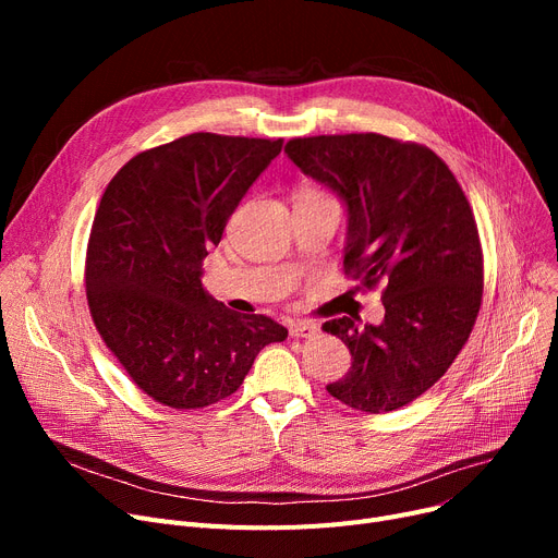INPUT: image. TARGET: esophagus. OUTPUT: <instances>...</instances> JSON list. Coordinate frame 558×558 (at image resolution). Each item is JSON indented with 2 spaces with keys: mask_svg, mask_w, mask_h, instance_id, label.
<instances>
[{
  "mask_svg": "<svg viewBox=\"0 0 558 558\" xmlns=\"http://www.w3.org/2000/svg\"><path fill=\"white\" fill-rule=\"evenodd\" d=\"M316 332H318V324L316 320H307V318H301V320H296V324L289 326L291 337H314Z\"/></svg>",
  "mask_w": 558,
  "mask_h": 558,
  "instance_id": "obj_1",
  "label": "esophagus"
}]
</instances>
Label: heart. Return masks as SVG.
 <instances>
[{
  "label": "heart",
  "mask_w": 558,
  "mask_h": 558,
  "mask_svg": "<svg viewBox=\"0 0 558 558\" xmlns=\"http://www.w3.org/2000/svg\"><path fill=\"white\" fill-rule=\"evenodd\" d=\"M320 194H324V192H318V190H314V187H305V190L299 192V198H301V196H320Z\"/></svg>",
  "instance_id": "1"
}]
</instances>
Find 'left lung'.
I'll return each instance as SVG.
<instances>
[{"mask_svg": "<svg viewBox=\"0 0 558 558\" xmlns=\"http://www.w3.org/2000/svg\"><path fill=\"white\" fill-rule=\"evenodd\" d=\"M284 154L348 205L345 276L383 289L385 320H326L353 355L328 393L366 414L393 412L434 387L471 337L484 255L471 203L432 149L379 133L294 137Z\"/></svg>", "mask_w": 558, "mask_h": 558, "instance_id": "8db88e82", "label": "left lung"}]
</instances>
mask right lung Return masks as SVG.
<instances>
[{
	"instance_id": "obj_1",
	"label": "right lung",
	"mask_w": 558,
	"mask_h": 558,
	"mask_svg": "<svg viewBox=\"0 0 558 558\" xmlns=\"http://www.w3.org/2000/svg\"><path fill=\"white\" fill-rule=\"evenodd\" d=\"M282 137L192 133L133 156L112 175L85 255L95 328L133 383L171 409L238 391L287 328L205 294L203 259Z\"/></svg>"
}]
</instances>
